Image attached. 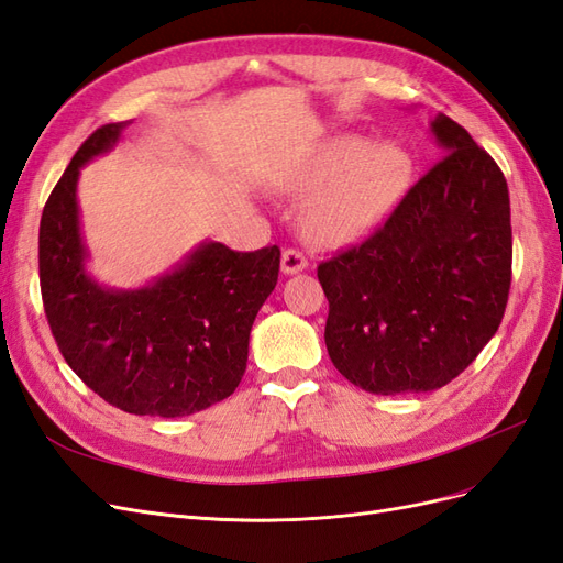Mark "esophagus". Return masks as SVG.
I'll return each mask as SVG.
<instances>
[{"mask_svg": "<svg viewBox=\"0 0 563 563\" xmlns=\"http://www.w3.org/2000/svg\"><path fill=\"white\" fill-rule=\"evenodd\" d=\"M308 267V258H305V253L298 249H286L282 253V272L284 275H298Z\"/></svg>", "mask_w": 563, "mask_h": 563, "instance_id": "obj_1", "label": "esophagus"}]
</instances>
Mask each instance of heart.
<instances>
[{
    "mask_svg": "<svg viewBox=\"0 0 563 563\" xmlns=\"http://www.w3.org/2000/svg\"><path fill=\"white\" fill-rule=\"evenodd\" d=\"M411 162L395 145L338 135L319 143L286 174V192L312 197L305 225L314 240L345 246L364 240L401 201Z\"/></svg>",
    "mask_w": 563,
    "mask_h": 563,
    "instance_id": "obj_1",
    "label": "heart"
}]
</instances>
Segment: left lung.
<instances>
[{
    "label": "left lung",
    "mask_w": 563,
    "mask_h": 563,
    "mask_svg": "<svg viewBox=\"0 0 563 563\" xmlns=\"http://www.w3.org/2000/svg\"><path fill=\"white\" fill-rule=\"evenodd\" d=\"M444 159L366 242L317 267L333 366L373 395L444 387L496 335L512 282L509 192L451 117L430 124Z\"/></svg>",
    "instance_id": "obj_1"
}]
</instances>
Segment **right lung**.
<instances>
[{
    "instance_id": "add662e5",
    "label": "right lung",
    "mask_w": 563,
    "mask_h": 563,
    "mask_svg": "<svg viewBox=\"0 0 563 563\" xmlns=\"http://www.w3.org/2000/svg\"><path fill=\"white\" fill-rule=\"evenodd\" d=\"M126 122L96 129L48 195L40 223L44 312L60 354L98 397L133 416L183 418L242 383L255 314L275 291L279 246L251 253L203 242L135 291L89 277L79 168L112 150Z\"/></svg>"
}]
</instances>
